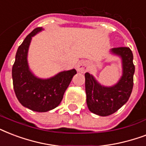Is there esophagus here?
Instances as JSON below:
<instances>
[{"mask_svg":"<svg viewBox=\"0 0 146 146\" xmlns=\"http://www.w3.org/2000/svg\"><path fill=\"white\" fill-rule=\"evenodd\" d=\"M88 69V64L86 62H81L78 65V72L84 73Z\"/></svg>","mask_w":146,"mask_h":146,"instance_id":"34e87169","label":"esophagus"}]
</instances>
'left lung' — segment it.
I'll return each instance as SVG.
<instances>
[{
    "mask_svg": "<svg viewBox=\"0 0 146 146\" xmlns=\"http://www.w3.org/2000/svg\"><path fill=\"white\" fill-rule=\"evenodd\" d=\"M111 54L122 60V76L113 86H104L92 74L86 72L85 91L89 110L98 116H107L114 113L123 106L130 97L133 88V55L129 47L113 48Z\"/></svg>",
    "mask_w": 146,
    "mask_h": 146,
    "instance_id": "obj_1",
    "label": "left lung"
}]
</instances>
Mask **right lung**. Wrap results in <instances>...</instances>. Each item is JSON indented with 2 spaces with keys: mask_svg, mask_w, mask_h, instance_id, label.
Returning a JSON list of instances; mask_svg holds the SVG:
<instances>
[{
  "mask_svg": "<svg viewBox=\"0 0 146 146\" xmlns=\"http://www.w3.org/2000/svg\"><path fill=\"white\" fill-rule=\"evenodd\" d=\"M43 29L33 30L16 54L12 68V78L14 92L19 102L28 109L36 112H47L57 107L63 98L74 74L75 69L63 71L49 78H39L30 70L27 60L28 50L32 37Z\"/></svg>",
  "mask_w": 146,
  "mask_h": 146,
  "instance_id": "right-lung-1",
  "label": "right lung"
}]
</instances>
